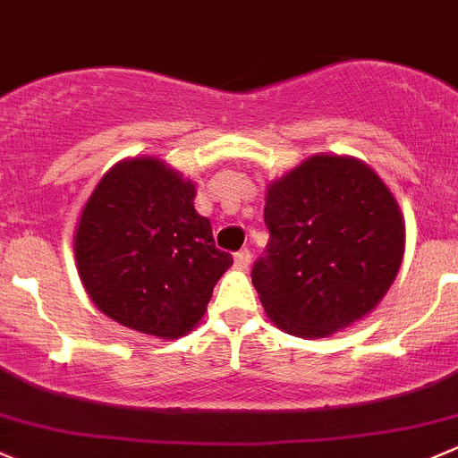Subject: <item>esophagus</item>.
<instances>
[{
	"label": "esophagus",
	"instance_id": "obj_1",
	"mask_svg": "<svg viewBox=\"0 0 458 458\" xmlns=\"http://www.w3.org/2000/svg\"><path fill=\"white\" fill-rule=\"evenodd\" d=\"M249 264H251V251H249V249H240V251L235 253V267L247 268Z\"/></svg>",
	"mask_w": 458,
	"mask_h": 458
}]
</instances>
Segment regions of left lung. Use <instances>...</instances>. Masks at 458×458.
Here are the masks:
<instances>
[{
    "label": "left lung",
    "mask_w": 458,
    "mask_h": 458,
    "mask_svg": "<svg viewBox=\"0 0 458 458\" xmlns=\"http://www.w3.org/2000/svg\"><path fill=\"white\" fill-rule=\"evenodd\" d=\"M264 223L253 286L277 328L298 337H327L369 315L402 267V211L357 158L319 154L271 182Z\"/></svg>",
    "instance_id": "obj_1"
}]
</instances>
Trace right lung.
<instances>
[{"mask_svg":"<svg viewBox=\"0 0 458 458\" xmlns=\"http://www.w3.org/2000/svg\"><path fill=\"white\" fill-rule=\"evenodd\" d=\"M196 185L154 157L116 163L94 187L74 258L101 313L160 339L194 331L233 264L194 209Z\"/></svg>","mask_w":458,"mask_h":458,"instance_id":"right-lung-1","label":"right lung"}]
</instances>
